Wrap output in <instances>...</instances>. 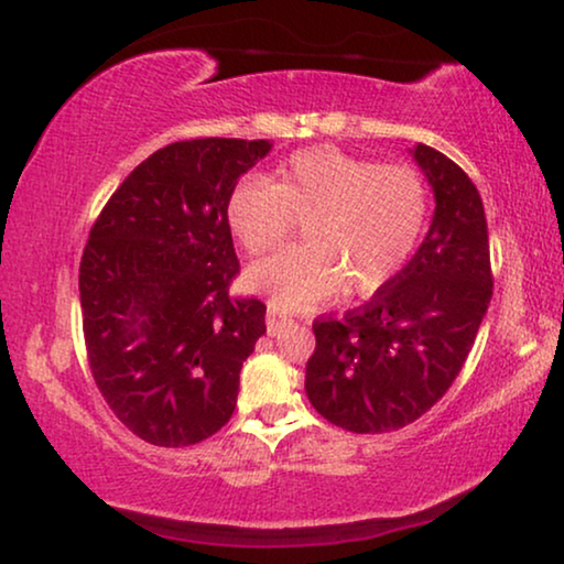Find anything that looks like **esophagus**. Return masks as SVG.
<instances>
[{
    "label": "esophagus",
    "instance_id": "1",
    "mask_svg": "<svg viewBox=\"0 0 564 564\" xmlns=\"http://www.w3.org/2000/svg\"><path fill=\"white\" fill-rule=\"evenodd\" d=\"M283 325H289V314H283L281 306L270 302L268 304V333L275 335Z\"/></svg>",
    "mask_w": 564,
    "mask_h": 564
}]
</instances>
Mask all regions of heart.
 <instances>
[{"label":"heart","instance_id":"heart-1","mask_svg":"<svg viewBox=\"0 0 564 564\" xmlns=\"http://www.w3.org/2000/svg\"><path fill=\"white\" fill-rule=\"evenodd\" d=\"M431 198L410 164H379L335 147L291 154L278 177L239 180L227 204L231 235L265 254L302 221V245L247 270V283L283 310L340 294H377L408 265L423 237Z\"/></svg>","mask_w":564,"mask_h":564}]
</instances>
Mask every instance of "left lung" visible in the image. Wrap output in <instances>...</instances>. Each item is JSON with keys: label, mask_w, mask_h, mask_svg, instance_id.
Returning a JSON list of instances; mask_svg holds the SVG:
<instances>
[{"label": "left lung", "mask_w": 564, "mask_h": 564, "mask_svg": "<svg viewBox=\"0 0 564 564\" xmlns=\"http://www.w3.org/2000/svg\"><path fill=\"white\" fill-rule=\"evenodd\" d=\"M415 160L435 193L431 229L415 258L358 310L314 319L306 397L350 433L415 423L448 392L492 299L490 239L475 183L438 149Z\"/></svg>", "instance_id": "left-lung-1"}]
</instances>
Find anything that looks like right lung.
<instances>
[{
  "label": "right lung",
  "mask_w": 564,
  "mask_h": 564,
  "mask_svg": "<svg viewBox=\"0 0 564 564\" xmlns=\"http://www.w3.org/2000/svg\"><path fill=\"white\" fill-rule=\"evenodd\" d=\"M265 139H191L156 149L102 206L79 262L89 371L120 423L177 448L221 431L239 371L265 333V304L231 296L227 221L237 180Z\"/></svg>",
  "instance_id": "add662e5"
}]
</instances>
